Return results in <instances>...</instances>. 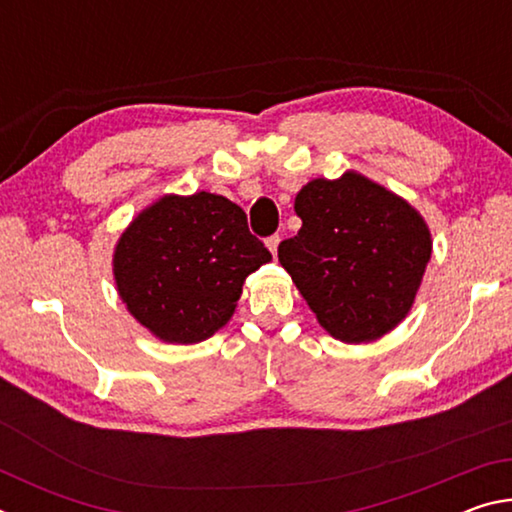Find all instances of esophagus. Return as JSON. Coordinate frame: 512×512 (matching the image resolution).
<instances>
[{"label":"esophagus","instance_id":"1","mask_svg":"<svg viewBox=\"0 0 512 512\" xmlns=\"http://www.w3.org/2000/svg\"><path fill=\"white\" fill-rule=\"evenodd\" d=\"M280 241H282V237H280V235H271V237L266 239V248L271 250L273 257L277 255V246H280Z\"/></svg>","mask_w":512,"mask_h":512}]
</instances>
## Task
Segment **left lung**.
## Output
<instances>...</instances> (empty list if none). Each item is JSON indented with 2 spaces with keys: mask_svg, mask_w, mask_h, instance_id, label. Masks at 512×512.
Here are the masks:
<instances>
[{
  "mask_svg": "<svg viewBox=\"0 0 512 512\" xmlns=\"http://www.w3.org/2000/svg\"><path fill=\"white\" fill-rule=\"evenodd\" d=\"M302 228L277 248L302 298L334 339L368 343L409 314L431 257L427 223L359 173L311 180L296 196Z\"/></svg>",
  "mask_w": 512,
  "mask_h": 512,
  "instance_id": "obj_1",
  "label": "left lung"
}]
</instances>
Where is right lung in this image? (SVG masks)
Instances as JSON below:
<instances>
[{"label": "right lung", "instance_id": "obj_1", "mask_svg": "<svg viewBox=\"0 0 512 512\" xmlns=\"http://www.w3.org/2000/svg\"><path fill=\"white\" fill-rule=\"evenodd\" d=\"M268 259L246 212L228 198L164 196L121 235L115 280L128 311L155 336L198 343L228 323L241 284Z\"/></svg>", "mask_w": 512, "mask_h": 512}]
</instances>
